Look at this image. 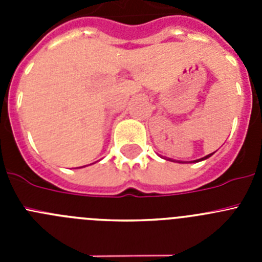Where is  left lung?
I'll return each instance as SVG.
<instances>
[{"label": "left lung", "instance_id": "1", "mask_svg": "<svg viewBox=\"0 0 262 262\" xmlns=\"http://www.w3.org/2000/svg\"><path fill=\"white\" fill-rule=\"evenodd\" d=\"M212 155V154H211ZM211 155H209V156H206V157H203V159L202 160H205V159H207V157H210V156H211Z\"/></svg>", "mask_w": 262, "mask_h": 262}]
</instances>
